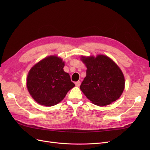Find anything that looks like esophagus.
Returning <instances> with one entry per match:
<instances>
[{
    "label": "esophagus",
    "mask_w": 150,
    "mask_h": 150,
    "mask_svg": "<svg viewBox=\"0 0 150 150\" xmlns=\"http://www.w3.org/2000/svg\"><path fill=\"white\" fill-rule=\"evenodd\" d=\"M75 84H76V86H79L81 85V81H77V82L75 83Z\"/></svg>",
    "instance_id": "obj_1"
}]
</instances>
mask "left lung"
I'll list each match as a JSON object with an SVG mask.
<instances>
[{
    "mask_svg": "<svg viewBox=\"0 0 150 150\" xmlns=\"http://www.w3.org/2000/svg\"><path fill=\"white\" fill-rule=\"evenodd\" d=\"M87 67L86 76L80 86L87 98L99 106L116 101L125 89V78L120 68L104 55L81 58Z\"/></svg>",
    "mask_w": 150,
    "mask_h": 150,
    "instance_id": "left-lung-1",
    "label": "left lung"
}]
</instances>
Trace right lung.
<instances>
[{
    "label": "right lung",
    "instance_id": "right-lung-1",
    "mask_svg": "<svg viewBox=\"0 0 150 150\" xmlns=\"http://www.w3.org/2000/svg\"><path fill=\"white\" fill-rule=\"evenodd\" d=\"M64 62L56 56H48L29 71L27 87L34 100L41 105L52 106L61 102L75 84L64 71Z\"/></svg>",
    "mask_w": 150,
    "mask_h": 150
}]
</instances>
